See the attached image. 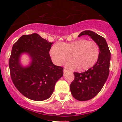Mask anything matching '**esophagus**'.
<instances>
[{
	"mask_svg": "<svg viewBox=\"0 0 122 122\" xmlns=\"http://www.w3.org/2000/svg\"><path fill=\"white\" fill-rule=\"evenodd\" d=\"M63 71H64V74H66V72H67V71H68V70H67V69H66V68H64V70H63Z\"/></svg>",
	"mask_w": 122,
	"mask_h": 122,
	"instance_id": "esophagus-1",
	"label": "esophagus"
}]
</instances>
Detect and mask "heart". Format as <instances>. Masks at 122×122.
<instances>
[{
	"instance_id": "b5f03b06",
	"label": "heart",
	"mask_w": 122,
	"mask_h": 122,
	"mask_svg": "<svg viewBox=\"0 0 122 122\" xmlns=\"http://www.w3.org/2000/svg\"><path fill=\"white\" fill-rule=\"evenodd\" d=\"M53 62L61 66L71 57L72 60L66 64L70 69L86 71L93 67L100 56V46L94 41L78 39L71 42L54 45L50 51Z\"/></svg>"
}]
</instances>
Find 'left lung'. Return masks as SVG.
Masks as SVG:
<instances>
[{"instance_id":"8db88e82","label":"left lung","mask_w":122,"mask_h":122,"mask_svg":"<svg viewBox=\"0 0 122 122\" xmlns=\"http://www.w3.org/2000/svg\"><path fill=\"white\" fill-rule=\"evenodd\" d=\"M88 35L100 46V56L96 64L83 72H74L75 78L70 86L72 96L79 101L93 99L100 92L109 74L110 52L104 38L91 30H84L78 36Z\"/></svg>"}]
</instances>
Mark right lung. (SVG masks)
Instances as JSON below:
<instances>
[{"label":"right lung","mask_w":122,"mask_h":122,"mask_svg":"<svg viewBox=\"0 0 122 122\" xmlns=\"http://www.w3.org/2000/svg\"><path fill=\"white\" fill-rule=\"evenodd\" d=\"M52 44L35 33L22 35L13 44L9 61L11 79L19 92L28 99H48L56 82L63 76V68L51 61L49 52ZM23 53L29 54L32 60L27 67L19 62Z\"/></svg>","instance_id":"right-lung-1"}]
</instances>
